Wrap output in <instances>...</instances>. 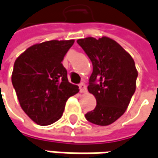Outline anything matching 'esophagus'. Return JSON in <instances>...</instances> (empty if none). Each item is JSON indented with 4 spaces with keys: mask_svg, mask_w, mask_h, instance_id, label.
Returning a JSON list of instances; mask_svg holds the SVG:
<instances>
[{
    "mask_svg": "<svg viewBox=\"0 0 158 158\" xmlns=\"http://www.w3.org/2000/svg\"><path fill=\"white\" fill-rule=\"evenodd\" d=\"M79 90L81 92H85L86 91V85H85V83H81L79 84Z\"/></svg>",
    "mask_w": 158,
    "mask_h": 158,
    "instance_id": "esophagus-1",
    "label": "esophagus"
}]
</instances>
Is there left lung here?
Returning <instances> with one entry per match:
<instances>
[{"label":"left lung","mask_w":158,"mask_h":158,"mask_svg":"<svg viewBox=\"0 0 158 158\" xmlns=\"http://www.w3.org/2000/svg\"><path fill=\"white\" fill-rule=\"evenodd\" d=\"M77 44L92 63L88 91L97 101L85 118L97 125L111 124L125 112L135 92L138 72L134 60L108 37H87L77 40Z\"/></svg>","instance_id":"obj_1"}]
</instances>
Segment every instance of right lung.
Wrapping results in <instances>:
<instances>
[{"mask_svg": "<svg viewBox=\"0 0 158 158\" xmlns=\"http://www.w3.org/2000/svg\"><path fill=\"white\" fill-rule=\"evenodd\" d=\"M74 40L48 41L29 47L14 63L11 81L25 113L37 124L49 125L62 116L69 97L79 91L61 63Z\"/></svg>", "mask_w": 158, "mask_h": 158, "instance_id": "1", "label": "right lung"}]
</instances>
